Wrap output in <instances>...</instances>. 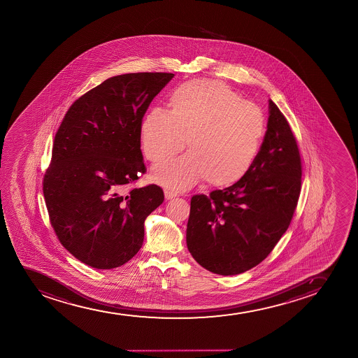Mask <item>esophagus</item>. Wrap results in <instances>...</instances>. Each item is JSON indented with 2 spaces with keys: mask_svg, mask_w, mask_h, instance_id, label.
<instances>
[{
  "mask_svg": "<svg viewBox=\"0 0 358 358\" xmlns=\"http://www.w3.org/2000/svg\"><path fill=\"white\" fill-rule=\"evenodd\" d=\"M176 197H177V194H176V192L169 191V189H164V198H166V199H172V198Z\"/></svg>",
  "mask_w": 358,
  "mask_h": 358,
  "instance_id": "34e87169",
  "label": "esophagus"
}]
</instances>
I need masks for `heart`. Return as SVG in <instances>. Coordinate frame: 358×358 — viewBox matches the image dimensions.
<instances>
[{"label":"heart","mask_w":358,"mask_h":358,"mask_svg":"<svg viewBox=\"0 0 358 358\" xmlns=\"http://www.w3.org/2000/svg\"><path fill=\"white\" fill-rule=\"evenodd\" d=\"M169 112L154 108L144 117V155L160 162L187 145L189 154L154 167V180L186 189L206 179L234 185L250 172L263 144L266 123L259 107L216 80H194L169 96Z\"/></svg>","instance_id":"obj_1"}]
</instances>
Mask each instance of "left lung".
<instances>
[{"mask_svg": "<svg viewBox=\"0 0 358 358\" xmlns=\"http://www.w3.org/2000/svg\"><path fill=\"white\" fill-rule=\"evenodd\" d=\"M301 177L295 136L268 100L267 130L250 172L234 185L191 198L186 243L194 260L223 275L262 263L292 222Z\"/></svg>", "mask_w": 358, "mask_h": 358, "instance_id": "1", "label": "left lung"}]
</instances>
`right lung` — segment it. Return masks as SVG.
<instances>
[{
	"label": "right lung",
	"mask_w": 358,
	"mask_h": 358,
	"mask_svg": "<svg viewBox=\"0 0 358 358\" xmlns=\"http://www.w3.org/2000/svg\"><path fill=\"white\" fill-rule=\"evenodd\" d=\"M172 73L107 78L75 101L55 136L43 180L59 243L88 266L108 270L140 251L144 221L164 201L160 186L130 189L145 173L141 129Z\"/></svg>",
	"instance_id": "1"
}]
</instances>
